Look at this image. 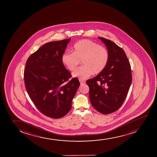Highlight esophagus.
Returning <instances> with one entry per match:
<instances>
[{
  "label": "esophagus",
  "mask_w": 157,
  "mask_h": 157,
  "mask_svg": "<svg viewBox=\"0 0 157 157\" xmlns=\"http://www.w3.org/2000/svg\"><path fill=\"white\" fill-rule=\"evenodd\" d=\"M79 82H80V84H81V85H83V84H85V81H82V80H81V79H79Z\"/></svg>",
  "instance_id": "34e87169"
}]
</instances>
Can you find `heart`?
<instances>
[{
  "mask_svg": "<svg viewBox=\"0 0 157 157\" xmlns=\"http://www.w3.org/2000/svg\"><path fill=\"white\" fill-rule=\"evenodd\" d=\"M73 52L65 51L62 62L71 71L75 70L82 61L83 66L76 69L73 75L80 79L89 78L94 73L98 74L106 68L109 61V53L105 48L90 40L83 39L73 46Z\"/></svg>",
  "mask_w": 157,
  "mask_h": 157,
  "instance_id": "1",
  "label": "heart"
}]
</instances>
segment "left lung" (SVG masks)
Masks as SVG:
<instances>
[{"instance_id": "1", "label": "left lung", "mask_w": 157, "mask_h": 157, "mask_svg": "<svg viewBox=\"0 0 157 157\" xmlns=\"http://www.w3.org/2000/svg\"><path fill=\"white\" fill-rule=\"evenodd\" d=\"M109 53V61L103 72L89 79V96L92 106L107 115L118 110L126 98L132 84L131 67L124 51L105 38L98 37Z\"/></svg>"}]
</instances>
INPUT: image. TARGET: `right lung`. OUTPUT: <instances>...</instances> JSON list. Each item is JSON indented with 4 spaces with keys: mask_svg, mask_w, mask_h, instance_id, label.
Returning a JSON list of instances; mask_svg holds the SVG:
<instances>
[{
    "mask_svg": "<svg viewBox=\"0 0 157 157\" xmlns=\"http://www.w3.org/2000/svg\"><path fill=\"white\" fill-rule=\"evenodd\" d=\"M71 39L49 42L29 56L24 71V81L31 101L40 112L58 119L72 107V99L80 85L62 62Z\"/></svg>",
    "mask_w": 157,
    "mask_h": 157,
    "instance_id": "right-lung-1",
    "label": "right lung"
}]
</instances>
